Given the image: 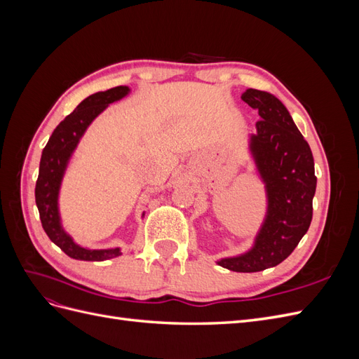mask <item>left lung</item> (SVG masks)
<instances>
[{"mask_svg": "<svg viewBox=\"0 0 359 359\" xmlns=\"http://www.w3.org/2000/svg\"><path fill=\"white\" fill-rule=\"evenodd\" d=\"M241 99L260 116L250 136V153L265 184L268 210L253 247L217 264L236 273H257L283 262L307 233L318 178L311 149L285 104L253 88Z\"/></svg>", "mask_w": 359, "mask_h": 359, "instance_id": "8db88e82", "label": "left lung"}]
</instances>
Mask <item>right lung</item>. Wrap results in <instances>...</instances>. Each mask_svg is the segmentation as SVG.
Segmentation results:
<instances>
[{"label": "right lung", "instance_id": "right-lung-1", "mask_svg": "<svg viewBox=\"0 0 359 359\" xmlns=\"http://www.w3.org/2000/svg\"><path fill=\"white\" fill-rule=\"evenodd\" d=\"M130 93L128 86H115L107 91L95 93L86 97L76 109L64 118L53 130L48 144L43 149L36 182V203L40 214L41 226L49 240L57 244L72 259L102 262L121 255V248L93 250L76 244L73 238L62 229L58 210V194L64 172L69 165L73 151L78 147L85 130L111 103L121 100Z\"/></svg>", "mask_w": 359, "mask_h": 359}]
</instances>
